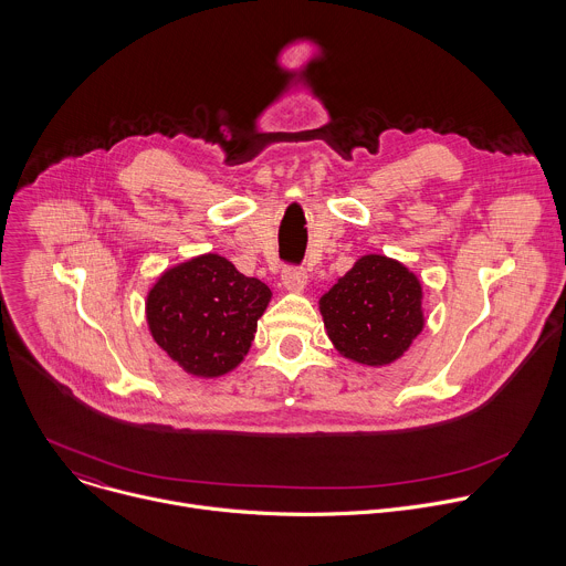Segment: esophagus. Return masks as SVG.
<instances>
[{"label": "esophagus", "mask_w": 566, "mask_h": 566, "mask_svg": "<svg viewBox=\"0 0 566 566\" xmlns=\"http://www.w3.org/2000/svg\"><path fill=\"white\" fill-rule=\"evenodd\" d=\"M306 282H308V275H306V271L302 266H286L282 271V284H284L286 291H295L297 293V291H302L306 286Z\"/></svg>", "instance_id": "esophagus-1"}]
</instances>
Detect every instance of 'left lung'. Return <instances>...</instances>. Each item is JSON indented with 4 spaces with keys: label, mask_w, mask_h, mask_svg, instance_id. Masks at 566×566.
<instances>
[{
    "label": "left lung",
    "mask_w": 566,
    "mask_h": 566,
    "mask_svg": "<svg viewBox=\"0 0 566 566\" xmlns=\"http://www.w3.org/2000/svg\"><path fill=\"white\" fill-rule=\"evenodd\" d=\"M336 349L363 365H389L423 329L421 284L394 260L365 255L319 300Z\"/></svg>",
    "instance_id": "left-lung-1"
}]
</instances>
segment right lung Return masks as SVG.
I'll use <instances>...</instances> for the list:
<instances>
[{
  "label": "right lung",
  "instance_id": "1",
  "mask_svg": "<svg viewBox=\"0 0 566 566\" xmlns=\"http://www.w3.org/2000/svg\"><path fill=\"white\" fill-rule=\"evenodd\" d=\"M269 300L264 282L210 253L160 275L147 295V325L188 374L214 378L247 356Z\"/></svg>",
  "mask_w": 566,
  "mask_h": 566
}]
</instances>
